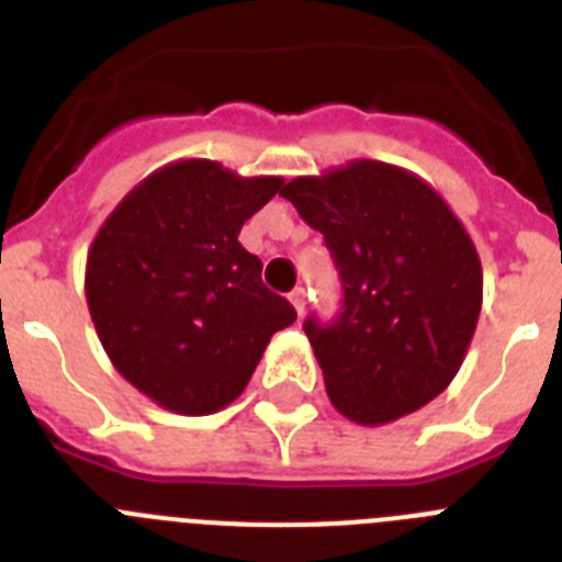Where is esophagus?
Segmentation results:
<instances>
[{
    "instance_id": "esophagus-1",
    "label": "esophagus",
    "mask_w": 562,
    "mask_h": 562,
    "mask_svg": "<svg viewBox=\"0 0 562 562\" xmlns=\"http://www.w3.org/2000/svg\"><path fill=\"white\" fill-rule=\"evenodd\" d=\"M288 300H291V305H294L296 308V314H305V305H308V296H305V288H294V291H291V296H288Z\"/></svg>"
}]
</instances>
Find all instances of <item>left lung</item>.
Wrapping results in <instances>:
<instances>
[{"mask_svg": "<svg viewBox=\"0 0 562 562\" xmlns=\"http://www.w3.org/2000/svg\"><path fill=\"white\" fill-rule=\"evenodd\" d=\"M280 194L339 268L341 314L305 319L330 404L364 427L422 409L456 379L484 302L463 223L427 180L382 160L294 178Z\"/></svg>", "mask_w": 562, "mask_h": 562, "instance_id": "1", "label": "left lung"}]
</instances>
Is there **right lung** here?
<instances>
[{
  "mask_svg": "<svg viewBox=\"0 0 562 562\" xmlns=\"http://www.w3.org/2000/svg\"><path fill=\"white\" fill-rule=\"evenodd\" d=\"M282 187L189 158L144 178L99 228L85 294L110 362L146 398L209 416L246 390L262 350L296 319L262 285L237 234Z\"/></svg>",
  "mask_w": 562,
  "mask_h": 562,
  "instance_id": "obj_1",
  "label": "right lung"
}]
</instances>
